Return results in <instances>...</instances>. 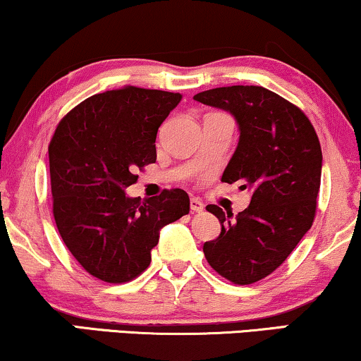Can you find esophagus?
Here are the masks:
<instances>
[{
    "label": "esophagus",
    "instance_id": "esophagus-1",
    "mask_svg": "<svg viewBox=\"0 0 361 361\" xmlns=\"http://www.w3.org/2000/svg\"><path fill=\"white\" fill-rule=\"evenodd\" d=\"M190 210L192 212H197V214H200V212H204V204H202V200L199 199H190Z\"/></svg>",
    "mask_w": 361,
    "mask_h": 361
}]
</instances>
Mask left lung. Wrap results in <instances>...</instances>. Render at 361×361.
<instances>
[{
  "label": "left lung",
  "instance_id": "left-lung-1",
  "mask_svg": "<svg viewBox=\"0 0 361 361\" xmlns=\"http://www.w3.org/2000/svg\"><path fill=\"white\" fill-rule=\"evenodd\" d=\"M194 100L233 115L240 140L221 182L251 192L235 220L207 205L221 231L205 241V258L231 283L253 284L278 269L312 226L322 174L317 133L298 106L263 87L212 88Z\"/></svg>",
  "mask_w": 361,
  "mask_h": 361
}]
</instances>
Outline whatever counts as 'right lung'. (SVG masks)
Listing matches in <instances>:
<instances>
[{"mask_svg": "<svg viewBox=\"0 0 361 361\" xmlns=\"http://www.w3.org/2000/svg\"><path fill=\"white\" fill-rule=\"evenodd\" d=\"M180 93L123 87L97 93L59 123L49 145L54 219L82 268L105 283L135 279L162 226L189 214L185 190L141 200L125 189L156 162V135Z\"/></svg>", "mask_w": 361, "mask_h": 361, "instance_id": "obj_1", "label": "right lung"}]
</instances>
